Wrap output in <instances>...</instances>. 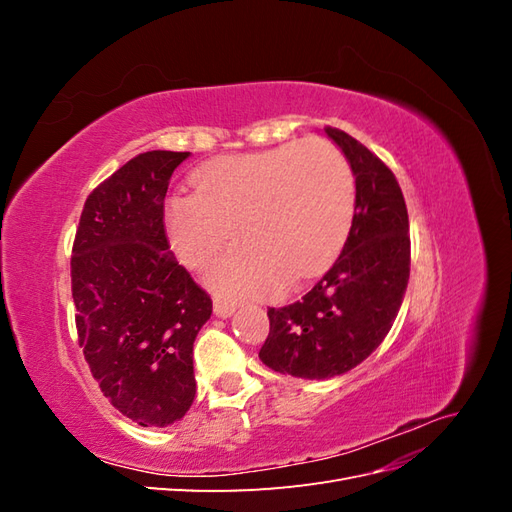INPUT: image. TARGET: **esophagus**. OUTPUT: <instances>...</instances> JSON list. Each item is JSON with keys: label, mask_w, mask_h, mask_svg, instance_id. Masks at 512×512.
<instances>
[{"label": "esophagus", "mask_w": 512, "mask_h": 512, "mask_svg": "<svg viewBox=\"0 0 512 512\" xmlns=\"http://www.w3.org/2000/svg\"><path fill=\"white\" fill-rule=\"evenodd\" d=\"M232 312H235V303H228V301H222V299L213 301V314L218 318H230Z\"/></svg>", "instance_id": "1"}]
</instances>
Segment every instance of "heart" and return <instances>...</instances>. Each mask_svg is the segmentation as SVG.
<instances>
[{
  "label": "heart",
  "mask_w": 512,
  "mask_h": 512,
  "mask_svg": "<svg viewBox=\"0 0 512 512\" xmlns=\"http://www.w3.org/2000/svg\"><path fill=\"white\" fill-rule=\"evenodd\" d=\"M194 185L196 192L168 198V239L185 267L200 269L241 224L245 241L205 275L228 299L269 297L282 280L297 286L329 269L356 207L350 162L322 138L211 160Z\"/></svg>",
  "instance_id": "b5f03b06"
}]
</instances>
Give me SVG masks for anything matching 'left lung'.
I'll return each mask as SVG.
<instances>
[{
  "label": "left lung",
  "instance_id": "1",
  "mask_svg": "<svg viewBox=\"0 0 512 512\" xmlns=\"http://www.w3.org/2000/svg\"><path fill=\"white\" fill-rule=\"evenodd\" d=\"M344 151L356 183L344 250L297 303L269 307L260 361L294 378L342 376L363 363L391 331L410 280V224L391 168L337 128H324Z\"/></svg>",
  "mask_w": 512,
  "mask_h": 512
}]
</instances>
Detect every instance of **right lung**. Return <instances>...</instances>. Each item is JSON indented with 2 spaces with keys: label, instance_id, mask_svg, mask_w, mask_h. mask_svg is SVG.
<instances>
[{
  "label": "right lung",
  "instance_id": "1",
  "mask_svg": "<svg viewBox=\"0 0 512 512\" xmlns=\"http://www.w3.org/2000/svg\"><path fill=\"white\" fill-rule=\"evenodd\" d=\"M188 151H147L85 200L72 245L76 333L104 397L143 427L173 425L196 395L194 339L211 299L175 254L164 198Z\"/></svg>",
  "mask_w": 512,
  "mask_h": 512
}]
</instances>
